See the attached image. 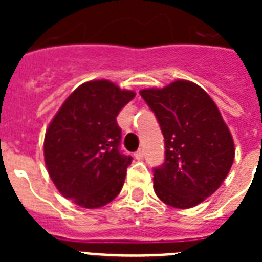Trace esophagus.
Wrapping results in <instances>:
<instances>
[{
  "label": "esophagus",
  "instance_id": "1",
  "mask_svg": "<svg viewBox=\"0 0 262 262\" xmlns=\"http://www.w3.org/2000/svg\"><path fill=\"white\" fill-rule=\"evenodd\" d=\"M135 158L137 160H141L144 158V151L143 149H139V151L135 152Z\"/></svg>",
  "mask_w": 262,
  "mask_h": 262
}]
</instances>
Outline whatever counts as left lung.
I'll return each mask as SVG.
<instances>
[{
    "label": "left lung",
    "mask_w": 262,
    "mask_h": 262,
    "mask_svg": "<svg viewBox=\"0 0 262 262\" xmlns=\"http://www.w3.org/2000/svg\"><path fill=\"white\" fill-rule=\"evenodd\" d=\"M140 95L164 136V163L154 168L156 195L179 209L199 205L219 189L235 156L219 108L203 88L186 80Z\"/></svg>",
    "instance_id": "1"
}]
</instances>
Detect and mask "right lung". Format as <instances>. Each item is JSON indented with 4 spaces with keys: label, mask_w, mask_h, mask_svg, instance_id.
<instances>
[{
    "label": "right lung",
    "mask_w": 262,
    "mask_h": 262,
    "mask_svg": "<svg viewBox=\"0 0 262 262\" xmlns=\"http://www.w3.org/2000/svg\"><path fill=\"white\" fill-rule=\"evenodd\" d=\"M135 96L108 80H94L63 102L46 130L45 163L65 199L94 209L119 194L133 158L119 151L117 115Z\"/></svg>",
    "instance_id": "right-lung-1"
}]
</instances>
